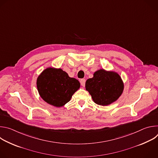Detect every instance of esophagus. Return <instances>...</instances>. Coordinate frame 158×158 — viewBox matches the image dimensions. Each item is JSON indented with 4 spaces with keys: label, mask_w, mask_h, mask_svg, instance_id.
<instances>
[{
    "label": "esophagus",
    "mask_w": 158,
    "mask_h": 158,
    "mask_svg": "<svg viewBox=\"0 0 158 158\" xmlns=\"http://www.w3.org/2000/svg\"><path fill=\"white\" fill-rule=\"evenodd\" d=\"M80 82H81V84L82 86H84L85 85V80L84 79H82L80 80Z\"/></svg>",
    "instance_id": "1"
}]
</instances>
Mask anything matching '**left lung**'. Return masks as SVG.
Segmentation results:
<instances>
[{
  "mask_svg": "<svg viewBox=\"0 0 158 158\" xmlns=\"http://www.w3.org/2000/svg\"><path fill=\"white\" fill-rule=\"evenodd\" d=\"M93 76V78L86 81L85 89L96 104L107 106L117 101L121 96L124 83L117 73L99 69Z\"/></svg>",
  "mask_w": 158,
  "mask_h": 158,
  "instance_id": "8db88e82",
  "label": "left lung"
}]
</instances>
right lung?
Instances as JSON below:
<instances>
[{"instance_id": "right-lung-1", "label": "right lung", "mask_w": 158, "mask_h": 158, "mask_svg": "<svg viewBox=\"0 0 158 158\" xmlns=\"http://www.w3.org/2000/svg\"><path fill=\"white\" fill-rule=\"evenodd\" d=\"M37 87L44 101L59 107L71 100L80 87V82L61 69L48 67L38 76Z\"/></svg>"}]
</instances>
